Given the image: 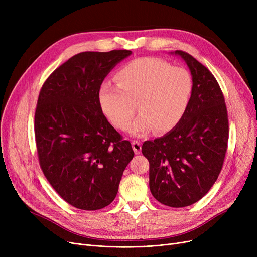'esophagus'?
<instances>
[{
    "mask_svg": "<svg viewBox=\"0 0 257 257\" xmlns=\"http://www.w3.org/2000/svg\"><path fill=\"white\" fill-rule=\"evenodd\" d=\"M132 148L134 150V153L140 154L142 151V143L140 141H132Z\"/></svg>",
    "mask_w": 257,
    "mask_h": 257,
    "instance_id": "esophagus-1",
    "label": "esophagus"
}]
</instances>
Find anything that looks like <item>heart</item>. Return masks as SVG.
Masks as SVG:
<instances>
[{
	"label": "heart",
	"mask_w": 257,
	"mask_h": 257,
	"mask_svg": "<svg viewBox=\"0 0 257 257\" xmlns=\"http://www.w3.org/2000/svg\"><path fill=\"white\" fill-rule=\"evenodd\" d=\"M116 85L101 84L98 101L103 114L110 123L127 129L136 111L130 133L142 137L154 129L166 133L176 127L190 104L193 93L191 74L182 67L171 66L154 57L134 59L115 73Z\"/></svg>",
	"instance_id": "heart-1"
}]
</instances>
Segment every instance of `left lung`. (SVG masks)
Instances as JSON below:
<instances>
[{
  "label": "left lung",
  "mask_w": 257,
  "mask_h": 257,
  "mask_svg": "<svg viewBox=\"0 0 257 257\" xmlns=\"http://www.w3.org/2000/svg\"><path fill=\"white\" fill-rule=\"evenodd\" d=\"M192 74L193 93L180 123L164 137L143 144L150 164L153 197L170 207L203 198L218 179L227 151V108L218 81L190 54L175 51Z\"/></svg>",
  "instance_id": "1"
}]
</instances>
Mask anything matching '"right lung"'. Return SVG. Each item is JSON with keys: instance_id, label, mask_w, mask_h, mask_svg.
<instances>
[{"instance_id": "add662e5", "label": "right lung", "mask_w": 257, "mask_h": 257, "mask_svg": "<svg viewBox=\"0 0 257 257\" xmlns=\"http://www.w3.org/2000/svg\"><path fill=\"white\" fill-rule=\"evenodd\" d=\"M131 53H79L40 89L34 117L39 165L54 190L76 208L109 205L134 156L130 142L110 125L98 101L105 77Z\"/></svg>"}]
</instances>
